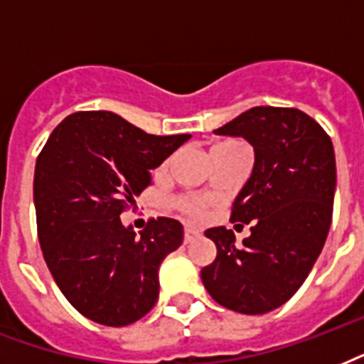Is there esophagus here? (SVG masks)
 <instances>
[{
  "label": "esophagus",
  "mask_w": 364,
  "mask_h": 364,
  "mask_svg": "<svg viewBox=\"0 0 364 364\" xmlns=\"http://www.w3.org/2000/svg\"><path fill=\"white\" fill-rule=\"evenodd\" d=\"M198 236H200L198 228L191 227V225H187V227H185V243L194 242V240L198 238Z\"/></svg>",
  "instance_id": "obj_1"
}]
</instances>
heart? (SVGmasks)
I'll return each mask as SVG.
<instances>
[{
    "label": "heart",
    "mask_w": 364,
    "mask_h": 364,
    "mask_svg": "<svg viewBox=\"0 0 364 364\" xmlns=\"http://www.w3.org/2000/svg\"><path fill=\"white\" fill-rule=\"evenodd\" d=\"M181 208L185 211H191V213H200V211L204 210V204L196 202V200H185V202H181Z\"/></svg>",
    "instance_id": "heart-1"
}]
</instances>
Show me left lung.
I'll use <instances>...</instances> for the list:
<instances>
[{
  "mask_svg": "<svg viewBox=\"0 0 364 364\" xmlns=\"http://www.w3.org/2000/svg\"><path fill=\"white\" fill-rule=\"evenodd\" d=\"M215 134L253 147V171L230 217L253 227L242 247L232 230L208 228L217 257L200 276L215 302L260 316L299 291L325 245L336 191L334 147L321 126L293 107H251Z\"/></svg>",
  "mask_w": 364,
  "mask_h": 364,
  "instance_id": "left-lung-1",
  "label": "left lung"
}]
</instances>
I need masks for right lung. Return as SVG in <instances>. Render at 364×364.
<instances>
[{
	"label": "right lung",
	"instance_id": "right-lung-1",
	"mask_svg": "<svg viewBox=\"0 0 364 364\" xmlns=\"http://www.w3.org/2000/svg\"><path fill=\"white\" fill-rule=\"evenodd\" d=\"M191 134L153 136L111 111L65 117L37 156L33 205L43 257L70 304L90 321L124 327L159 299V268L183 243L176 219L141 232L121 213Z\"/></svg>",
	"mask_w": 364,
	"mask_h": 364
}]
</instances>
